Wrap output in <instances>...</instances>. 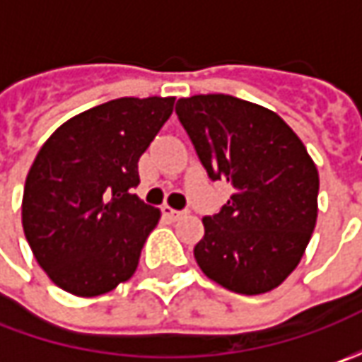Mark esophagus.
Wrapping results in <instances>:
<instances>
[{
  "instance_id": "1",
  "label": "esophagus",
  "mask_w": 362,
  "mask_h": 362,
  "mask_svg": "<svg viewBox=\"0 0 362 362\" xmlns=\"http://www.w3.org/2000/svg\"><path fill=\"white\" fill-rule=\"evenodd\" d=\"M185 214H187V211H177V209L169 207V205H165V207H163V216L171 217V219H179V217H183Z\"/></svg>"
}]
</instances>
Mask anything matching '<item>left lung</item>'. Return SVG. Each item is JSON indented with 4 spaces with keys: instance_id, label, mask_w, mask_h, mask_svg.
<instances>
[{
    "instance_id": "left-lung-1",
    "label": "left lung",
    "mask_w": 362,
    "mask_h": 362,
    "mask_svg": "<svg viewBox=\"0 0 362 362\" xmlns=\"http://www.w3.org/2000/svg\"><path fill=\"white\" fill-rule=\"evenodd\" d=\"M177 117L211 179L233 193L203 217L193 254L231 292L266 294L296 270L318 217V169L300 136L266 106L230 94L179 98Z\"/></svg>"
}]
</instances>
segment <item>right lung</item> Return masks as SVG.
<instances>
[{
    "instance_id": "1",
    "label": "right lung",
    "mask_w": 362,
    "mask_h": 362,
    "mask_svg": "<svg viewBox=\"0 0 362 362\" xmlns=\"http://www.w3.org/2000/svg\"><path fill=\"white\" fill-rule=\"evenodd\" d=\"M173 105L175 96L108 100L66 120L37 151L21 226L40 268L68 294H108L136 272L160 209L131 191Z\"/></svg>"
}]
</instances>
